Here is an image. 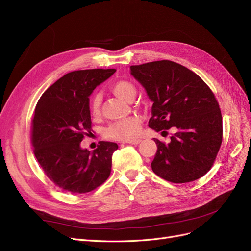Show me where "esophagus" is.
<instances>
[{"instance_id":"obj_1","label":"esophagus","mask_w":251,"mask_h":251,"mask_svg":"<svg viewBox=\"0 0 251 251\" xmlns=\"http://www.w3.org/2000/svg\"><path fill=\"white\" fill-rule=\"evenodd\" d=\"M141 142V139H134V140H127L125 143H130V144H138Z\"/></svg>"}]
</instances>
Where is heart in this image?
I'll return each instance as SVG.
<instances>
[{
    "label": "heart",
    "mask_w": 251,
    "mask_h": 251,
    "mask_svg": "<svg viewBox=\"0 0 251 251\" xmlns=\"http://www.w3.org/2000/svg\"><path fill=\"white\" fill-rule=\"evenodd\" d=\"M110 90L114 95L126 101H132L136 96V91H137L134 83L126 79L114 81L110 86ZM100 104L101 98L100 94L95 93L90 97L89 111L93 117L100 115ZM141 126L142 118L139 115H133L114 121L104 130V136L105 138L117 141L133 140L139 135Z\"/></svg>",
    "instance_id": "b5f03b06"
}]
</instances>
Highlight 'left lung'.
<instances>
[{
    "instance_id": "8db88e82",
    "label": "left lung",
    "mask_w": 251,
    "mask_h": 251,
    "mask_svg": "<svg viewBox=\"0 0 251 251\" xmlns=\"http://www.w3.org/2000/svg\"><path fill=\"white\" fill-rule=\"evenodd\" d=\"M131 74L154 102L149 126L162 133L174 130L170 143L154 138L157 153L151 170L173 183L204 176L223 138L221 110L210 88L199 75L172 60L131 66Z\"/></svg>"
}]
</instances>
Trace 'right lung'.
I'll use <instances>...</instances> for the list:
<instances>
[{
  "label": "right lung",
  "mask_w": 251,
  "mask_h": 251,
  "mask_svg": "<svg viewBox=\"0 0 251 251\" xmlns=\"http://www.w3.org/2000/svg\"><path fill=\"white\" fill-rule=\"evenodd\" d=\"M115 69L78 70L65 74L37 101L31 121L33 153L47 177L71 194L94 191L111 174L117 143L100 141L92 153L80 148L91 133L89 96Z\"/></svg>",
  "instance_id": "add662e5"
}]
</instances>
